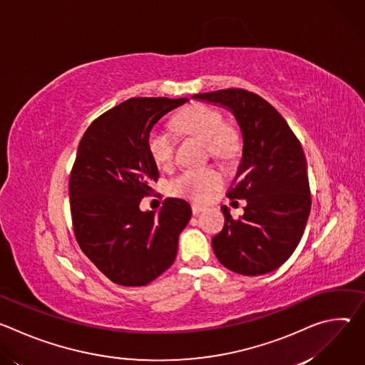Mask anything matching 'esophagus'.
<instances>
[{
    "mask_svg": "<svg viewBox=\"0 0 365 365\" xmlns=\"http://www.w3.org/2000/svg\"><path fill=\"white\" fill-rule=\"evenodd\" d=\"M206 207L205 206H202V205H199V203H192V212L195 214V215H197L199 212H202V211H205Z\"/></svg>",
    "mask_w": 365,
    "mask_h": 365,
    "instance_id": "obj_1",
    "label": "esophagus"
}]
</instances>
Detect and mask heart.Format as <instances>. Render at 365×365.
I'll return each mask as SVG.
<instances>
[{
	"label": "heart",
	"mask_w": 365,
	"mask_h": 365,
	"mask_svg": "<svg viewBox=\"0 0 365 365\" xmlns=\"http://www.w3.org/2000/svg\"><path fill=\"white\" fill-rule=\"evenodd\" d=\"M175 128L185 135L196 137L206 143L214 158L230 162L241 150V134L237 125L227 123L224 113L206 102H195L173 117ZM147 148L153 162L160 169H168L175 160L176 138L173 134L153 128L147 137ZM224 173L212 166L187 169L172 180V190L196 202H206L224 186Z\"/></svg>",
	"instance_id": "1"
}]
</instances>
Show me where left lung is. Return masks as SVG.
<instances>
[{
  "mask_svg": "<svg viewBox=\"0 0 365 365\" xmlns=\"http://www.w3.org/2000/svg\"><path fill=\"white\" fill-rule=\"evenodd\" d=\"M220 103L235 115L244 140L242 159L228 189L245 199L244 215L234 220L227 206L222 231L212 238L222 266L244 276L279 269L296 250L310 212L304 153L286 120L264 98L241 88L193 95Z\"/></svg>",
  "mask_w": 365,
  "mask_h": 365,
  "instance_id": "obj_1",
  "label": "left lung"
}]
</instances>
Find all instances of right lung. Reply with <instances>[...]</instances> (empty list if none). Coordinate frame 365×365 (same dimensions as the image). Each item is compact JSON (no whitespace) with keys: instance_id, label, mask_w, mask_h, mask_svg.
I'll use <instances>...</instances> for the list:
<instances>
[{"instance_id":"1","label":"right lung","mask_w":365,"mask_h":365,"mask_svg":"<svg viewBox=\"0 0 365 365\" xmlns=\"http://www.w3.org/2000/svg\"><path fill=\"white\" fill-rule=\"evenodd\" d=\"M186 101L130 98L93 120L81 138L69 178L73 231L85 255L117 284L145 286L176 258L190 205L169 197L158 215L138 205L159 179L148 133Z\"/></svg>"}]
</instances>
